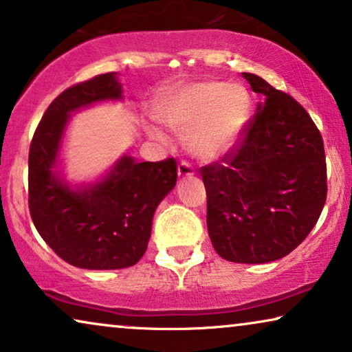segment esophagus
<instances>
[{
    "label": "esophagus",
    "mask_w": 352,
    "mask_h": 352,
    "mask_svg": "<svg viewBox=\"0 0 352 352\" xmlns=\"http://www.w3.org/2000/svg\"><path fill=\"white\" fill-rule=\"evenodd\" d=\"M194 168H192L189 162L182 160L179 165H177V175H179V177H190L194 176Z\"/></svg>",
    "instance_id": "34e87169"
}]
</instances>
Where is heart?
Here are the masks:
<instances>
[{"instance_id":"heart-1","label":"heart","mask_w":352,"mask_h":352,"mask_svg":"<svg viewBox=\"0 0 352 352\" xmlns=\"http://www.w3.org/2000/svg\"><path fill=\"white\" fill-rule=\"evenodd\" d=\"M250 98L240 86L224 81H200L182 86L166 99L160 118L177 131L187 129V146L201 160H213L229 151L250 117ZM152 136L162 139L158 129Z\"/></svg>"}]
</instances>
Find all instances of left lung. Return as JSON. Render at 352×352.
I'll return each mask as SVG.
<instances>
[{
	"mask_svg": "<svg viewBox=\"0 0 352 352\" xmlns=\"http://www.w3.org/2000/svg\"><path fill=\"white\" fill-rule=\"evenodd\" d=\"M264 96L237 142L200 168L213 248L232 263L276 261L314 228L327 200L324 141L290 94L243 74Z\"/></svg>",
	"mask_w": 352,
	"mask_h": 352,
	"instance_id": "1",
	"label": "left lung"
}]
</instances>
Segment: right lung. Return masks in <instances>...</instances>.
Wrapping results in <instances>:
<instances>
[{"mask_svg":"<svg viewBox=\"0 0 352 352\" xmlns=\"http://www.w3.org/2000/svg\"><path fill=\"white\" fill-rule=\"evenodd\" d=\"M117 74L96 75L57 96L33 134L28 152V208L43 240L72 266L122 269L146 253L158 204L176 184L177 163H136L123 157L104 181L74 190L57 179V151L70 112L98 100L120 99Z\"/></svg>","mask_w":352,"mask_h":352,"instance_id":"right-lung-1","label":"right lung"}]
</instances>
